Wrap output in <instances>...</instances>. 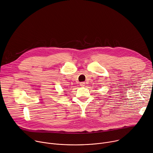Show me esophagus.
I'll use <instances>...</instances> for the list:
<instances>
[{"label": "esophagus", "mask_w": 153, "mask_h": 153, "mask_svg": "<svg viewBox=\"0 0 153 153\" xmlns=\"http://www.w3.org/2000/svg\"><path fill=\"white\" fill-rule=\"evenodd\" d=\"M85 85V83L84 82H82L80 83V85L81 87H84Z\"/></svg>", "instance_id": "1"}]
</instances>
